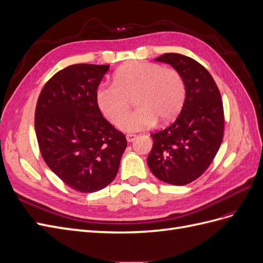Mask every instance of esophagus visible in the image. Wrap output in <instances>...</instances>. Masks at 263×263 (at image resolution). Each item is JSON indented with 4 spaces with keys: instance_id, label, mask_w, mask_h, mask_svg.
I'll use <instances>...</instances> for the list:
<instances>
[{
    "instance_id": "esophagus-1",
    "label": "esophagus",
    "mask_w": 263,
    "mask_h": 263,
    "mask_svg": "<svg viewBox=\"0 0 263 263\" xmlns=\"http://www.w3.org/2000/svg\"><path fill=\"white\" fill-rule=\"evenodd\" d=\"M136 137H137V135H135V134H127L126 135V139H127V141H128V142L134 141L135 139H136Z\"/></svg>"
}]
</instances>
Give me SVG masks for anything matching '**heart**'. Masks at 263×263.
I'll list each match as a JSON object with an SVG mask.
<instances>
[{
    "instance_id": "1",
    "label": "heart",
    "mask_w": 263,
    "mask_h": 263,
    "mask_svg": "<svg viewBox=\"0 0 263 263\" xmlns=\"http://www.w3.org/2000/svg\"><path fill=\"white\" fill-rule=\"evenodd\" d=\"M113 82L112 85L101 84L95 100L110 123L119 120V128L128 133L148 128L157 118L169 121L179 112L185 97V85L178 71L153 62L125 63L116 71ZM133 96L138 108L125 116L129 98Z\"/></svg>"
}]
</instances>
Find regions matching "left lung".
<instances>
[{
  "instance_id": "8db88e82",
  "label": "left lung",
  "mask_w": 263,
  "mask_h": 263,
  "mask_svg": "<svg viewBox=\"0 0 263 263\" xmlns=\"http://www.w3.org/2000/svg\"><path fill=\"white\" fill-rule=\"evenodd\" d=\"M176 69L185 85L180 114L169 127L151 134L147 163L154 176L173 185H185L209 168L224 135V108L218 87L202 65L180 53L155 59Z\"/></svg>"
}]
</instances>
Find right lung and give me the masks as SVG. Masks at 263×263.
<instances>
[{"mask_svg":"<svg viewBox=\"0 0 263 263\" xmlns=\"http://www.w3.org/2000/svg\"><path fill=\"white\" fill-rule=\"evenodd\" d=\"M108 65L65 68L45 84L35 112L39 149L71 189L97 192L112 182L127 147L125 135L103 117L95 92Z\"/></svg>","mask_w":263,"mask_h":263,"instance_id":"1","label":"right lung"}]
</instances>
